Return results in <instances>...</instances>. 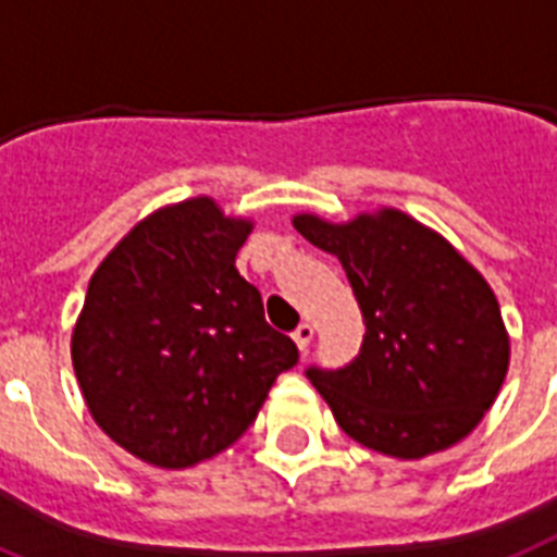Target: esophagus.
I'll return each mask as SVG.
<instances>
[{"mask_svg": "<svg viewBox=\"0 0 557 557\" xmlns=\"http://www.w3.org/2000/svg\"><path fill=\"white\" fill-rule=\"evenodd\" d=\"M292 337H294V343H297V349L306 351V349H309L311 337H314V325H311V323H300V325H297V332H294Z\"/></svg>", "mask_w": 557, "mask_h": 557, "instance_id": "esophagus-1", "label": "esophagus"}]
</instances>
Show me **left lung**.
<instances>
[{"mask_svg": "<svg viewBox=\"0 0 557 557\" xmlns=\"http://www.w3.org/2000/svg\"><path fill=\"white\" fill-rule=\"evenodd\" d=\"M292 223L341 260L363 311L360 355L337 372H306L343 432L397 460L463 441L509 369V332L486 277L400 208L346 223L294 214Z\"/></svg>", "mask_w": 557, "mask_h": 557, "instance_id": "left-lung-1", "label": "left lung"}]
</instances>
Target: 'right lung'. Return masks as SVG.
I'll use <instances>...</instances> for the list:
<instances>
[{"mask_svg":"<svg viewBox=\"0 0 557 557\" xmlns=\"http://www.w3.org/2000/svg\"><path fill=\"white\" fill-rule=\"evenodd\" d=\"M251 228L211 197L171 202L90 277L71 334L76 381L97 426L151 467L188 469L228 449L297 363L234 265Z\"/></svg>","mask_w":557,"mask_h":557,"instance_id":"right-lung-1","label":"right lung"}]
</instances>
